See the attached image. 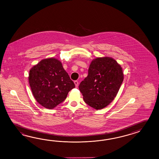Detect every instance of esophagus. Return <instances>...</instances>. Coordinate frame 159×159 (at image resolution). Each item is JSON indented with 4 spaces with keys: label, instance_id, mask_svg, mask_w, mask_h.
Listing matches in <instances>:
<instances>
[{
    "label": "esophagus",
    "instance_id": "obj_1",
    "mask_svg": "<svg viewBox=\"0 0 159 159\" xmlns=\"http://www.w3.org/2000/svg\"><path fill=\"white\" fill-rule=\"evenodd\" d=\"M74 82V84H75V87L77 88L78 86V82L77 81H75Z\"/></svg>",
    "mask_w": 159,
    "mask_h": 159
}]
</instances>
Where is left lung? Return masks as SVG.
I'll list each match as a JSON object with an SVG mask.
<instances>
[{"mask_svg":"<svg viewBox=\"0 0 159 159\" xmlns=\"http://www.w3.org/2000/svg\"><path fill=\"white\" fill-rule=\"evenodd\" d=\"M123 78L122 68L114 59L97 57L91 61L88 75L80 83L79 89L88 105L101 110L114 100Z\"/></svg>","mask_w":159,"mask_h":159,"instance_id":"left-lung-1","label":"left lung"}]
</instances>
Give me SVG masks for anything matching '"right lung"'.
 Returning a JSON list of instances; mask_svg holds the SVG:
<instances>
[{"mask_svg":"<svg viewBox=\"0 0 159 159\" xmlns=\"http://www.w3.org/2000/svg\"><path fill=\"white\" fill-rule=\"evenodd\" d=\"M28 78L37 102L48 109L63 102L70 90L75 88L61 61L54 57L44 59L33 66Z\"/></svg>","mask_w":159,"mask_h":159,"instance_id":"obj_1","label":"right lung"}]
</instances>
